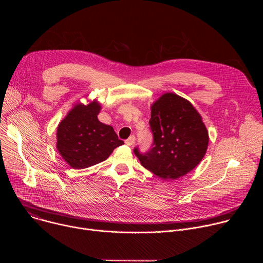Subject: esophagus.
I'll list each match as a JSON object with an SVG mask.
<instances>
[{
	"mask_svg": "<svg viewBox=\"0 0 263 263\" xmlns=\"http://www.w3.org/2000/svg\"><path fill=\"white\" fill-rule=\"evenodd\" d=\"M125 142H126V144H127V145H129V146L133 145V144L135 143V136H134V135L130 136V137H129Z\"/></svg>",
	"mask_w": 263,
	"mask_h": 263,
	"instance_id": "esophagus-1",
	"label": "esophagus"
}]
</instances>
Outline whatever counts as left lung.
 Masks as SVG:
<instances>
[{
  "mask_svg": "<svg viewBox=\"0 0 263 263\" xmlns=\"http://www.w3.org/2000/svg\"><path fill=\"white\" fill-rule=\"evenodd\" d=\"M152 148L134 153L141 165L164 180H175L193 171L206 154L209 135L193 104L176 93H163L151 106Z\"/></svg>",
  "mask_w": 263,
  "mask_h": 263,
  "instance_id": "obj_1",
  "label": "left lung"
}]
</instances>
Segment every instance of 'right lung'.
<instances>
[{"label":"right lung","mask_w":263,"mask_h":263,"mask_svg":"<svg viewBox=\"0 0 263 263\" xmlns=\"http://www.w3.org/2000/svg\"><path fill=\"white\" fill-rule=\"evenodd\" d=\"M101 108L97 100L74 104L57 127L58 153L72 168L98 164L124 143L114 128L98 120Z\"/></svg>","instance_id":"add662e5"}]
</instances>
